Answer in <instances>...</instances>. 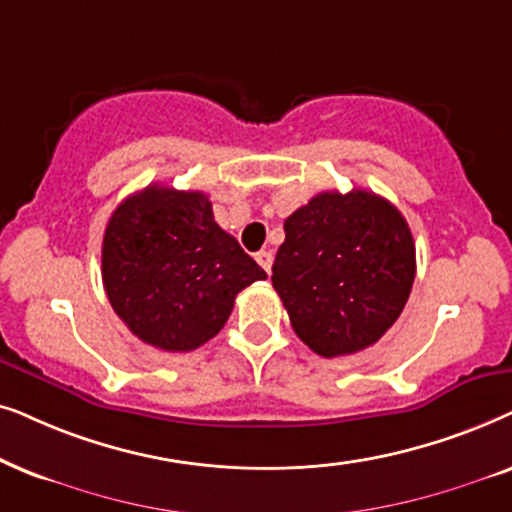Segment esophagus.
<instances>
[{
	"label": "esophagus",
	"instance_id": "obj_1",
	"mask_svg": "<svg viewBox=\"0 0 512 512\" xmlns=\"http://www.w3.org/2000/svg\"><path fill=\"white\" fill-rule=\"evenodd\" d=\"M255 260H257V264H260V267L269 274L271 264H274V255H271V250H260V252H257V255H255Z\"/></svg>",
	"mask_w": 512,
	"mask_h": 512
}]
</instances>
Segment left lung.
Returning <instances> with one entry per match:
<instances>
[{"instance_id": "8db88e82", "label": "left lung", "mask_w": 512, "mask_h": 512, "mask_svg": "<svg viewBox=\"0 0 512 512\" xmlns=\"http://www.w3.org/2000/svg\"><path fill=\"white\" fill-rule=\"evenodd\" d=\"M283 229L271 281L297 337L323 358L379 342L403 313L417 274L400 210L367 189L320 192Z\"/></svg>"}]
</instances>
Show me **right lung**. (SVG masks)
I'll return each instance as SVG.
<instances>
[{"label": "right lung", "instance_id": "add662e5", "mask_svg": "<svg viewBox=\"0 0 512 512\" xmlns=\"http://www.w3.org/2000/svg\"><path fill=\"white\" fill-rule=\"evenodd\" d=\"M264 278L203 192L149 185L114 210L102 238L109 304L161 351L199 349L227 323L238 292Z\"/></svg>", "mask_w": 512, "mask_h": 512}]
</instances>
